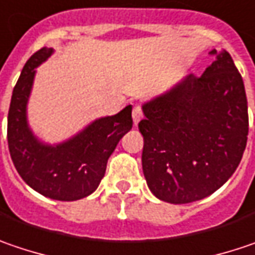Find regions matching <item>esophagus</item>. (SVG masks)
I'll return each mask as SVG.
<instances>
[{
	"mask_svg": "<svg viewBox=\"0 0 255 255\" xmlns=\"http://www.w3.org/2000/svg\"><path fill=\"white\" fill-rule=\"evenodd\" d=\"M142 118V110L140 105H135L134 108H132V120H134V124L137 126L138 123H140V120Z\"/></svg>",
	"mask_w": 255,
	"mask_h": 255,
	"instance_id": "34e87169",
	"label": "esophagus"
}]
</instances>
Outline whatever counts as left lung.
<instances>
[{
    "mask_svg": "<svg viewBox=\"0 0 255 255\" xmlns=\"http://www.w3.org/2000/svg\"><path fill=\"white\" fill-rule=\"evenodd\" d=\"M203 75H189L142 107V172L153 195L169 203L203 199L238 167L248 135L243 78L228 52H209Z\"/></svg>",
    "mask_w": 255,
    "mask_h": 255,
    "instance_id": "8db88e82",
    "label": "left lung"
}]
</instances>
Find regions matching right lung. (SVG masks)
Listing matches in <instances>:
<instances>
[{
    "instance_id": "1",
    "label": "right lung",
    "mask_w": 255,
    "mask_h": 255,
    "mask_svg": "<svg viewBox=\"0 0 255 255\" xmlns=\"http://www.w3.org/2000/svg\"><path fill=\"white\" fill-rule=\"evenodd\" d=\"M53 49L43 47L24 65L8 110L7 140L18 174L36 192L56 201H78L95 192L118 141L132 127L131 105L97 120L81 134L56 147L38 142L27 127L25 105L34 73Z\"/></svg>"
}]
</instances>
